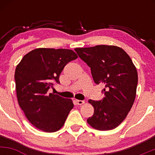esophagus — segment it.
Segmentation results:
<instances>
[{"label":"esophagus","mask_w":155,"mask_h":155,"mask_svg":"<svg viewBox=\"0 0 155 155\" xmlns=\"http://www.w3.org/2000/svg\"><path fill=\"white\" fill-rule=\"evenodd\" d=\"M84 101H80V100H76V104L78 105H82L84 104Z\"/></svg>","instance_id":"obj_1"}]
</instances>
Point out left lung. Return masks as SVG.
<instances>
[{
	"label": "left lung",
	"mask_w": 155,
	"mask_h": 155,
	"mask_svg": "<svg viewBox=\"0 0 155 155\" xmlns=\"http://www.w3.org/2000/svg\"><path fill=\"white\" fill-rule=\"evenodd\" d=\"M91 69L96 84L104 83L105 97L89 100L94 114L87 123L98 130H109L123 122L136 95L138 73L125 51L117 46L97 45L74 49Z\"/></svg>",
	"instance_id": "8db88e82"
}]
</instances>
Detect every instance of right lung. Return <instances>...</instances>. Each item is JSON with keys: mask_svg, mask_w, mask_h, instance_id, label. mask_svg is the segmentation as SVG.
Instances as JSON below:
<instances>
[{"mask_svg": "<svg viewBox=\"0 0 155 155\" xmlns=\"http://www.w3.org/2000/svg\"><path fill=\"white\" fill-rule=\"evenodd\" d=\"M78 58L67 49L38 48L23 57L16 67L15 79L18 104L34 127L47 133L58 131L74 108L71 99L49 93L59 84L64 67Z\"/></svg>", "mask_w": 155, "mask_h": 155, "instance_id": "1", "label": "right lung"}]
</instances>
